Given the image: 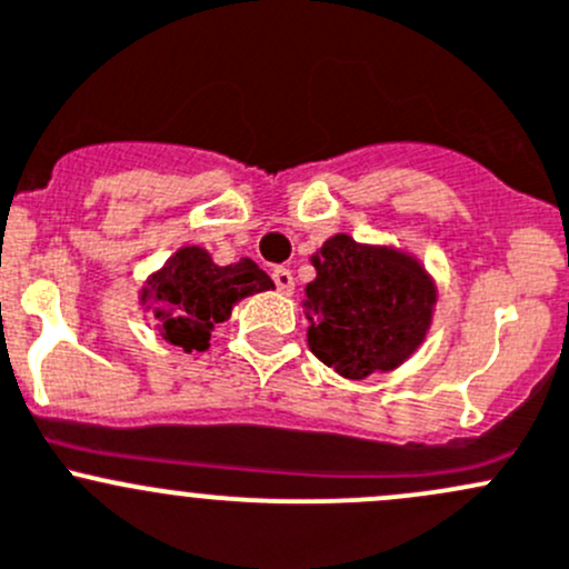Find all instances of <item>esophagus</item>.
<instances>
[{"instance_id": "1", "label": "esophagus", "mask_w": 569, "mask_h": 569, "mask_svg": "<svg viewBox=\"0 0 569 569\" xmlns=\"http://www.w3.org/2000/svg\"><path fill=\"white\" fill-rule=\"evenodd\" d=\"M272 280H274V286H278L280 295H291V291H295V278H291L289 269H283V267L272 269Z\"/></svg>"}]
</instances>
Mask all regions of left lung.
<instances>
[{"label":"left lung","mask_w":569,"mask_h":569,"mask_svg":"<svg viewBox=\"0 0 569 569\" xmlns=\"http://www.w3.org/2000/svg\"><path fill=\"white\" fill-rule=\"evenodd\" d=\"M313 267L302 311L311 321L308 347L321 363L363 380L416 352L435 306V286L416 258L338 233L321 244Z\"/></svg>","instance_id":"8db88e82"}]
</instances>
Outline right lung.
I'll return each mask as SVG.
<instances>
[{"mask_svg": "<svg viewBox=\"0 0 569 569\" xmlns=\"http://www.w3.org/2000/svg\"><path fill=\"white\" fill-rule=\"evenodd\" d=\"M274 289L250 258L217 267L200 248L178 250L142 289V302L157 306L159 332L183 352H203L214 325L231 317L233 302Z\"/></svg>", "mask_w": 569, "mask_h": 569, "instance_id": "obj_1", "label": "right lung"}]
</instances>
